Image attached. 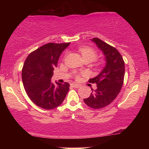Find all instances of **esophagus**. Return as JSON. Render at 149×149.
Masks as SVG:
<instances>
[{
    "mask_svg": "<svg viewBox=\"0 0 149 149\" xmlns=\"http://www.w3.org/2000/svg\"><path fill=\"white\" fill-rule=\"evenodd\" d=\"M71 85H72L73 87H74V88H79V87H81V86L80 84H78V83H72Z\"/></svg>",
    "mask_w": 149,
    "mask_h": 149,
    "instance_id": "esophagus-1",
    "label": "esophagus"
}]
</instances>
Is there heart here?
<instances>
[{"label": "heart", "mask_w": 149, "mask_h": 149, "mask_svg": "<svg viewBox=\"0 0 149 149\" xmlns=\"http://www.w3.org/2000/svg\"><path fill=\"white\" fill-rule=\"evenodd\" d=\"M79 52L81 53L84 61L89 60V61H93L97 58V54L96 51L93 49V48L89 47H83L79 48ZM75 77L79 78V74L76 73L75 74Z\"/></svg>", "instance_id": "1"}]
</instances>
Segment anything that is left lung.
I'll return each instance as SVG.
<instances>
[{
  "instance_id": "obj_1",
  "label": "left lung",
  "mask_w": 149,
  "mask_h": 149,
  "mask_svg": "<svg viewBox=\"0 0 149 149\" xmlns=\"http://www.w3.org/2000/svg\"><path fill=\"white\" fill-rule=\"evenodd\" d=\"M91 40L103 52L107 64L97 76L89 80V83L97 85V89L91 88L90 96L83 100L91 109H100L113 102L121 91L125 75V62L115 47L98 38Z\"/></svg>"
}]
</instances>
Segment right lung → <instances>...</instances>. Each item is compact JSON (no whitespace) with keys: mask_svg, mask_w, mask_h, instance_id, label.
<instances>
[{"mask_svg":"<svg viewBox=\"0 0 149 149\" xmlns=\"http://www.w3.org/2000/svg\"><path fill=\"white\" fill-rule=\"evenodd\" d=\"M70 43L49 42L30 53L26 59L22 71L24 89L30 99L42 109H54L66 96L70 84L55 85L51 79L61 54Z\"/></svg>","mask_w":149,"mask_h":149,"instance_id":"obj_1","label":"right lung"}]
</instances>
